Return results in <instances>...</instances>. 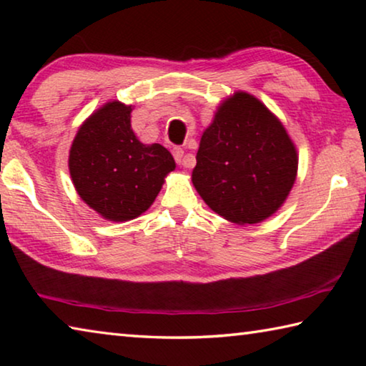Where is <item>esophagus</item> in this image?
<instances>
[{
	"instance_id": "1",
	"label": "esophagus",
	"mask_w": 366,
	"mask_h": 366,
	"mask_svg": "<svg viewBox=\"0 0 366 366\" xmlns=\"http://www.w3.org/2000/svg\"><path fill=\"white\" fill-rule=\"evenodd\" d=\"M172 154H174V159L177 164H182L185 168H192V166H194V159L185 158L182 148H174V150H172Z\"/></svg>"
}]
</instances>
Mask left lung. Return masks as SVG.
Listing matches in <instances>:
<instances>
[{"label":"left lung","instance_id":"8db88e82","mask_svg":"<svg viewBox=\"0 0 366 366\" xmlns=\"http://www.w3.org/2000/svg\"><path fill=\"white\" fill-rule=\"evenodd\" d=\"M297 166L282 122L258 98L235 92L202 135L192 182L214 213L235 224H257L286 202Z\"/></svg>","mask_w":366,"mask_h":366}]
</instances>
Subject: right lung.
I'll return each instance as SVG.
<instances>
[{
    "mask_svg": "<svg viewBox=\"0 0 366 366\" xmlns=\"http://www.w3.org/2000/svg\"><path fill=\"white\" fill-rule=\"evenodd\" d=\"M131 111L108 102L85 119L69 152V172L80 198L104 219L122 222L152 207L174 171L163 145H145L131 127Z\"/></svg>",
    "mask_w": 366,
    "mask_h": 366,
    "instance_id": "right-lung-1",
    "label": "right lung"
}]
</instances>
